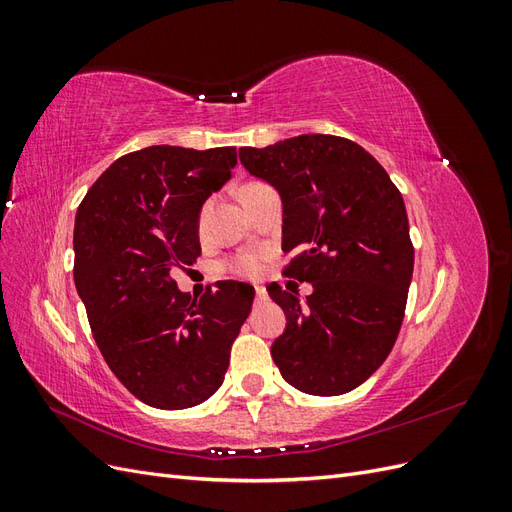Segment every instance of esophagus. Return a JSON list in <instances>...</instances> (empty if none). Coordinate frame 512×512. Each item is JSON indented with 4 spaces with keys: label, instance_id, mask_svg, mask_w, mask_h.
<instances>
[{
    "label": "esophagus",
    "instance_id": "34e87169",
    "mask_svg": "<svg viewBox=\"0 0 512 512\" xmlns=\"http://www.w3.org/2000/svg\"><path fill=\"white\" fill-rule=\"evenodd\" d=\"M256 299H258V301H267V290L262 288V286L256 288Z\"/></svg>",
    "mask_w": 512,
    "mask_h": 512
}]
</instances>
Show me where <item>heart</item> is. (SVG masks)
Instances as JSON below:
<instances>
[{
    "mask_svg": "<svg viewBox=\"0 0 512 512\" xmlns=\"http://www.w3.org/2000/svg\"><path fill=\"white\" fill-rule=\"evenodd\" d=\"M265 260H267V252L265 250H250L239 254L235 260L230 262V269L243 275V277H258L265 269Z\"/></svg>",
    "mask_w": 512,
    "mask_h": 512,
    "instance_id": "1",
    "label": "heart"
}]
</instances>
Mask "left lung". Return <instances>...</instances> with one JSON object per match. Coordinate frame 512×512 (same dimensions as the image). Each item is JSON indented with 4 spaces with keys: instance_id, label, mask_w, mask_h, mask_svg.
<instances>
[{
    "instance_id": "obj_1",
    "label": "left lung",
    "mask_w": 512,
    "mask_h": 512,
    "mask_svg": "<svg viewBox=\"0 0 512 512\" xmlns=\"http://www.w3.org/2000/svg\"><path fill=\"white\" fill-rule=\"evenodd\" d=\"M239 160L282 196V250H299L284 273L314 286L305 301L269 290L286 314L273 361L307 395L348 393L384 363L404 320L414 269L404 198L380 162L342 136L241 147Z\"/></svg>"
}]
</instances>
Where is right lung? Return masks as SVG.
<instances>
[{"instance_id":"right-lung-1","label":"right lung","mask_w":512,"mask_h":512,"mask_svg":"<svg viewBox=\"0 0 512 512\" xmlns=\"http://www.w3.org/2000/svg\"><path fill=\"white\" fill-rule=\"evenodd\" d=\"M235 164V147H145L108 166L76 211L74 284L91 333L151 408H192L218 391L250 316V284L220 282L192 301L170 277L200 254V209Z\"/></svg>"}]
</instances>
